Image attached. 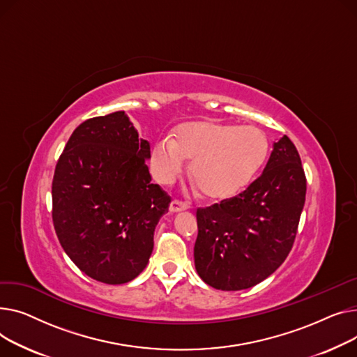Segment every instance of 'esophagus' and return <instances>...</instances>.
<instances>
[{
  "label": "esophagus",
  "instance_id": "1",
  "mask_svg": "<svg viewBox=\"0 0 357 357\" xmlns=\"http://www.w3.org/2000/svg\"><path fill=\"white\" fill-rule=\"evenodd\" d=\"M185 208H188V204H187L185 202H181V200H173V202L170 203V212H172V213L185 211Z\"/></svg>",
  "mask_w": 357,
  "mask_h": 357
}]
</instances>
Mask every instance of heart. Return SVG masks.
Segmentation results:
<instances>
[{
	"label": "heart",
	"mask_w": 357,
	"mask_h": 357,
	"mask_svg": "<svg viewBox=\"0 0 357 357\" xmlns=\"http://www.w3.org/2000/svg\"><path fill=\"white\" fill-rule=\"evenodd\" d=\"M268 155L265 134L252 125L188 122L174 132V139L158 141L151 167L162 183H172L192 162V178L202 195L222 202L239 195L254 180Z\"/></svg>",
	"instance_id": "obj_1"
}]
</instances>
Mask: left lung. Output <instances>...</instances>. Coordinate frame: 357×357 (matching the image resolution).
Instances as JSON below:
<instances>
[{
    "mask_svg": "<svg viewBox=\"0 0 357 357\" xmlns=\"http://www.w3.org/2000/svg\"><path fill=\"white\" fill-rule=\"evenodd\" d=\"M307 180L300 154L284 135L264 173L235 197L197 208L195 265L216 289L239 291L275 272L294 243Z\"/></svg>",
    "mask_w": 357,
    "mask_h": 357,
    "instance_id": "8db88e82",
    "label": "left lung"
}]
</instances>
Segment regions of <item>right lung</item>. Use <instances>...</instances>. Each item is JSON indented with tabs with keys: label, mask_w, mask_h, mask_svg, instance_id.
<instances>
[{
	"label": "right lung",
	"mask_w": 357,
	"mask_h": 357,
	"mask_svg": "<svg viewBox=\"0 0 357 357\" xmlns=\"http://www.w3.org/2000/svg\"><path fill=\"white\" fill-rule=\"evenodd\" d=\"M149 158L150 142L118 111L82 122L56 164V235L75 265L96 281L130 282L149 264L155 226L172 202L151 183Z\"/></svg>",
	"instance_id": "right-lung-1"
}]
</instances>
